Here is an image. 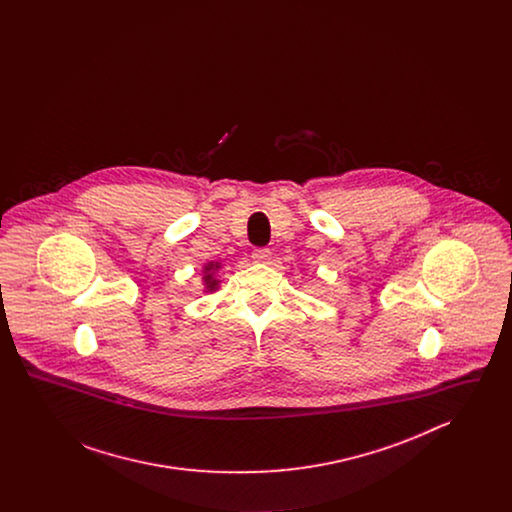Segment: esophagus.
I'll return each instance as SVG.
<instances>
[{
  "label": "esophagus",
  "instance_id": "obj_1",
  "mask_svg": "<svg viewBox=\"0 0 512 512\" xmlns=\"http://www.w3.org/2000/svg\"><path fill=\"white\" fill-rule=\"evenodd\" d=\"M270 249L267 247H255L253 249V259L257 261V263H267L268 259H270Z\"/></svg>",
  "mask_w": 512,
  "mask_h": 512
}]
</instances>
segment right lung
I'll list each match as a JSON object with an SVG mask.
<instances>
[{"label":"right lung","instance_id":"obj_1","mask_svg":"<svg viewBox=\"0 0 512 512\" xmlns=\"http://www.w3.org/2000/svg\"><path fill=\"white\" fill-rule=\"evenodd\" d=\"M215 268H219V265H213V263H209L205 270H207V274H205V284H207V290H215L217 286H219V280H213V274H211V270H215Z\"/></svg>","mask_w":512,"mask_h":512}]
</instances>
